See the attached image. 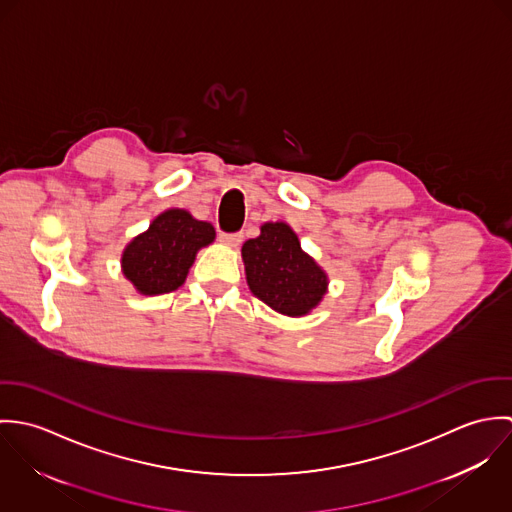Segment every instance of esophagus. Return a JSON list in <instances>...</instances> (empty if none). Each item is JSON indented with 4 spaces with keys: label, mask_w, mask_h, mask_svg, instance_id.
<instances>
[{
    "label": "esophagus",
    "mask_w": 512,
    "mask_h": 512,
    "mask_svg": "<svg viewBox=\"0 0 512 512\" xmlns=\"http://www.w3.org/2000/svg\"><path fill=\"white\" fill-rule=\"evenodd\" d=\"M220 240L228 246H240L244 240V232H222Z\"/></svg>",
    "instance_id": "1"
}]
</instances>
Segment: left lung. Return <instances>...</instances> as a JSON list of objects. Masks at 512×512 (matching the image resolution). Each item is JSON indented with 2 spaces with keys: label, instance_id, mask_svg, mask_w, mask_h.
<instances>
[{
  "label": "left lung",
  "instance_id": "1",
  "mask_svg": "<svg viewBox=\"0 0 512 512\" xmlns=\"http://www.w3.org/2000/svg\"><path fill=\"white\" fill-rule=\"evenodd\" d=\"M242 260L252 293L284 315H305L327 290L325 272L286 222H266L260 236L244 242Z\"/></svg>",
  "mask_w": 512,
  "mask_h": 512
}]
</instances>
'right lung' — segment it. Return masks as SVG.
Instances as JSON below:
<instances>
[{"instance_id": "1", "label": "right lung", "mask_w": 512, "mask_h": 512, "mask_svg": "<svg viewBox=\"0 0 512 512\" xmlns=\"http://www.w3.org/2000/svg\"><path fill=\"white\" fill-rule=\"evenodd\" d=\"M213 240L209 222L181 209L165 211L124 250V276L144 295L173 292L185 282L197 250Z\"/></svg>"}]
</instances>
